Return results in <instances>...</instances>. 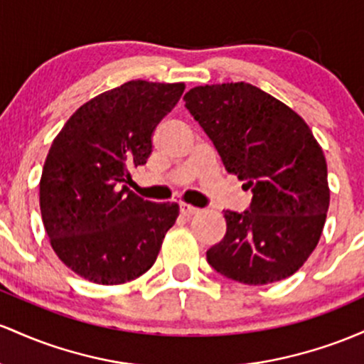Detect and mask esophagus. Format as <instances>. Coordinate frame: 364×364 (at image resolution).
<instances>
[{"label": "esophagus", "mask_w": 364, "mask_h": 364, "mask_svg": "<svg viewBox=\"0 0 364 364\" xmlns=\"http://www.w3.org/2000/svg\"><path fill=\"white\" fill-rule=\"evenodd\" d=\"M181 213L183 216H191L199 213V208L193 206V204H187V203H181Z\"/></svg>", "instance_id": "esophagus-1"}]
</instances>
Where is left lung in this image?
Returning a JSON list of instances; mask_svg holds the SVG:
<instances>
[{"instance_id":"left-lung-1","label":"left lung","mask_w":364,"mask_h":364,"mask_svg":"<svg viewBox=\"0 0 364 364\" xmlns=\"http://www.w3.org/2000/svg\"><path fill=\"white\" fill-rule=\"evenodd\" d=\"M183 101L225 170L252 193L249 210L225 211L227 234L206 251L208 263L247 285L287 279L316 247L330 203L326 161L311 129L246 82L199 85Z\"/></svg>"}]
</instances>
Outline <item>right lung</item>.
Masks as SVG:
<instances>
[{
  "mask_svg": "<svg viewBox=\"0 0 364 364\" xmlns=\"http://www.w3.org/2000/svg\"><path fill=\"white\" fill-rule=\"evenodd\" d=\"M186 84L130 80L80 106L53 141L39 183L43 223L56 256L101 285L125 284L156 261L178 204L144 201L129 189L154 129Z\"/></svg>",
  "mask_w": 364,
  "mask_h": 364,
  "instance_id": "1",
  "label": "right lung"
}]
</instances>
